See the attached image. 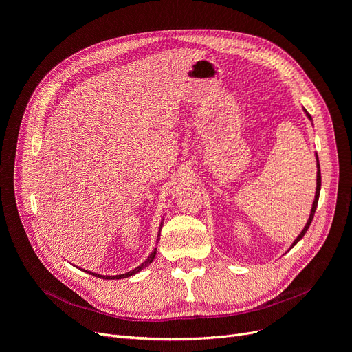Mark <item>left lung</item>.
I'll use <instances>...</instances> for the list:
<instances>
[{
    "mask_svg": "<svg viewBox=\"0 0 352 352\" xmlns=\"http://www.w3.org/2000/svg\"><path fill=\"white\" fill-rule=\"evenodd\" d=\"M304 113L307 114V117L308 119L311 120V116L307 113V110L304 109ZM316 160H317V186H316V195H314V201H313V207H311V212H310V217H308V220H307V225L304 226V229L301 230V233L300 235L296 236V239L292 242V245H291V248L292 247H295V245L300 242L302 238H304V235H305V232L308 230V228H310V225H311V221H313V217H314V212H316V208H317V202H318V197H320V188H322V173H320V164H318V157H317V154H316ZM289 248V250H291Z\"/></svg>",
    "mask_w": 352,
    "mask_h": 352,
    "instance_id": "1",
    "label": "left lung"
}]
</instances>
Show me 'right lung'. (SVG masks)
<instances>
[{
  "mask_svg": "<svg viewBox=\"0 0 352 352\" xmlns=\"http://www.w3.org/2000/svg\"><path fill=\"white\" fill-rule=\"evenodd\" d=\"M162 228H163V221H162V225H160V230H158V236H157V239H160V232H162ZM155 254H157V248H154V251H153L150 255H148V258H146L142 264H140V265H138V267H135L133 270L127 272V273H123V274H116V276H102V274L92 273V272H88V273H89V274H92V276H95V278L107 279V280H111V279H124V278H129V276H133V274H136V273H140L141 270H144L145 267H148V265H150V264L154 261V258H155Z\"/></svg>",
  "mask_w": 352,
  "mask_h": 352,
  "instance_id": "obj_1",
  "label": "right lung"
}]
</instances>
